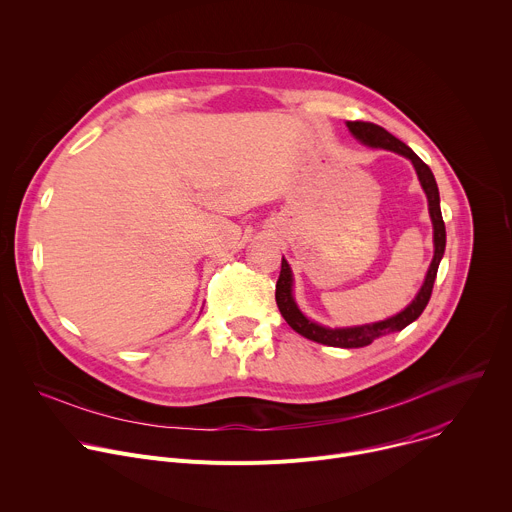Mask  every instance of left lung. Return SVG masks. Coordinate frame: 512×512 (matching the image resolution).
I'll list each match as a JSON object with an SVG mask.
<instances>
[{"label": "left lung", "instance_id": "obj_1", "mask_svg": "<svg viewBox=\"0 0 512 512\" xmlns=\"http://www.w3.org/2000/svg\"><path fill=\"white\" fill-rule=\"evenodd\" d=\"M350 133L360 139L362 143L373 145V148H383V150H391L395 154H401L405 158H409L415 166V172L419 176V182L427 194V202H429V216L433 223V259L429 265V271L425 275V281L419 289V294L415 296V300L397 316L383 320V322H375V324H367V326H354V328H324L312 320H308L300 308L294 302V296H291V269L287 265L285 259H281V271H279V279L275 285V302L277 308L281 312V316L285 318V322L294 328L298 334H302L308 340H314L318 344H326V346H338V348H362L369 346L373 340H377L379 336L391 334V332H399L405 326H409L411 322H415L421 312L425 310L431 291H433V281L437 275V267H440V261L444 257L446 251V225L442 218V208H440V190H437L435 178L429 170V166L405 145L401 139H397L395 135H391L387 129H383L381 125L369 123V121H348L346 123Z\"/></svg>", "mask_w": 512, "mask_h": 512}]
</instances>
